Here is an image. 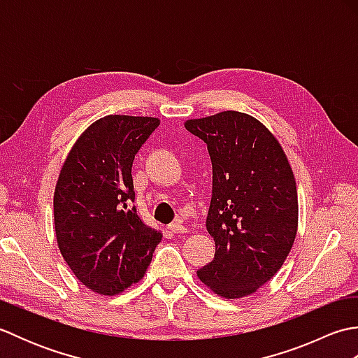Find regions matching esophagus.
Here are the masks:
<instances>
[{"label":"esophagus","instance_id":"1","mask_svg":"<svg viewBox=\"0 0 358 358\" xmlns=\"http://www.w3.org/2000/svg\"><path fill=\"white\" fill-rule=\"evenodd\" d=\"M167 229H169L172 234H185L187 229L183 226V223L180 222V220H177V222L171 223L169 226H167Z\"/></svg>","mask_w":358,"mask_h":358}]
</instances>
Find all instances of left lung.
I'll list each match as a JSON object with an SVG mask.
<instances>
[{
	"instance_id": "obj_1",
	"label": "left lung",
	"mask_w": 358,
	"mask_h": 358,
	"mask_svg": "<svg viewBox=\"0 0 358 358\" xmlns=\"http://www.w3.org/2000/svg\"><path fill=\"white\" fill-rule=\"evenodd\" d=\"M185 126L208 144L212 162L206 227L215 255L196 275L224 299L254 294L275 275L295 240L291 166L273 135L246 113L226 110Z\"/></svg>"
}]
</instances>
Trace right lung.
Wrapping results in <instances>:
<instances>
[{
    "label": "right lung",
    "instance_id": "1",
    "mask_svg": "<svg viewBox=\"0 0 358 358\" xmlns=\"http://www.w3.org/2000/svg\"><path fill=\"white\" fill-rule=\"evenodd\" d=\"M158 118L108 115L89 126L63 164L53 195L58 248L83 285L115 295L141 280L162 234L134 206L132 163Z\"/></svg>",
    "mask_w": 358,
    "mask_h": 358
}]
</instances>
